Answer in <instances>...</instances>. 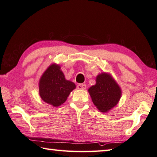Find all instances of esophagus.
Wrapping results in <instances>:
<instances>
[{"label":"esophagus","mask_w":157,"mask_h":157,"mask_svg":"<svg viewBox=\"0 0 157 157\" xmlns=\"http://www.w3.org/2000/svg\"><path fill=\"white\" fill-rule=\"evenodd\" d=\"M77 88H78V89L84 90L85 88H86V84H78V86H77Z\"/></svg>","instance_id":"34e87169"}]
</instances>
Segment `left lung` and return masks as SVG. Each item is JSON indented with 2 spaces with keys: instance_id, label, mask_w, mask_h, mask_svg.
I'll return each mask as SVG.
<instances>
[{
  "instance_id": "left-lung-1",
  "label": "left lung",
  "mask_w": 157,
  "mask_h": 157,
  "mask_svg": "<svg viewBox=\"0 0 157 157\" xmlns=\"http://www.w3.org/2000/svg\"><path fill=\"white\" fill-rule=\"evenodd\" d=\"M93 104L101 112H107L117 104L121 89L112 77L101 73L97 77L96 84L88 89Z\"/></svg>"
}]
</instances>
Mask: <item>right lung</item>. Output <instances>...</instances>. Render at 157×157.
Returning a JSON list of instances; mask_svg holds the SVG:
<instances>
[{
    "mask_svg": "<svg viewBox=\"0 0 157 157\" xmlns=\"http://www.w3.org/2000/svg\"><path fill=\"white\" fill-rule=\"evenodd\" d=\"M75 85L66 80L58 65L52 64L42 75L39 82L40 95L44 101L55 107L67 100Z\"/></svg>",
    "mask_w": 157,
    "mask_h": 157,
    "instance_id": "add662e5",
    "label": "right lung"
}]
</instances>
